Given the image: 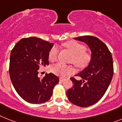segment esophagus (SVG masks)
Listing matches in <instances>:
<instances>
[{
  "instance_id": "34e87169",
  "label": "esophagus",
  "mask_w": 122,
  "mask_h": 122,
  "mask_svg": "<svg viewBox=\"0 0 122 122\" xmlns=\"http://www.w3.org/2000/svg\"><path fill=\"white\" fill-rule=\"evenodd\" d=\"M65 78H63V77H60V78H59V80H60V81H63V80H65Z\"/></svg>"
}]
</instances>
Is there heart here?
Segmentation results:
<instances>
[{
  "mask_svg": "<svg viewBox=\"0 0 122 122\" xmlns=\"http://www.w3.org/2000/svg\"><path fill=\"white\" fill-rule=\"evenodd\" d=\"M63 47L67 48L73 54L70 62L78 68H83L89 64L91 60V55L86 51V47L83 44L75 41H70L65 42ZM59 54V49L56 45L51 48L49 53V59L50 62L56 61ZM52 72L60 77H66L74 72V69L71 66L59 63L54 65L51 68Z\"/></svg>",
  "mask_w": 122,
  "mask_h": 122,
  "instance_id": "heart-1",
  "label": "heart"
}]
</instances>
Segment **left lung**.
I'll use <instances>...</instances> for the list:
<instances>
[{"label": "left lung", "mask_w": 122, "mask_h": 122, "mask_svg": "<svg viewBox=\"0 0 122 122\" xmlns=\"http://www.w3.org/2000/svg\"><path fill=\"white\" fill-rule=\"evenodd\" d=\"M75 40L85 42L92 51L89 65L70 79L72 88L67 91L69 101L80 107H88L98 102L106 92L113 75V59L111 52L102 41L93 36L75 37Z\"/></svg>", "instance_id": "8db88e82"}]
</instances>
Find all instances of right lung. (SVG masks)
<instances>
[{
	"instance_id": "right-lung-1",
	"label": "right lung",
	"mask_w": 122,
	"mask_h": 122,
	"mask_svg": "<svg viewBox=\"0 0 122 122\" xmlns=\"http://www.w3.org/2000/svg\"><path fill=\"white\" fill-rule=\"evenodd\" d=\"M54 44L35 37L24 38L11 51L9 75L14 88L21 98L32 104L48 101L59 77L50 73L41 79V66L49 65V53Z\"/></svg>"
}]
</instances>
